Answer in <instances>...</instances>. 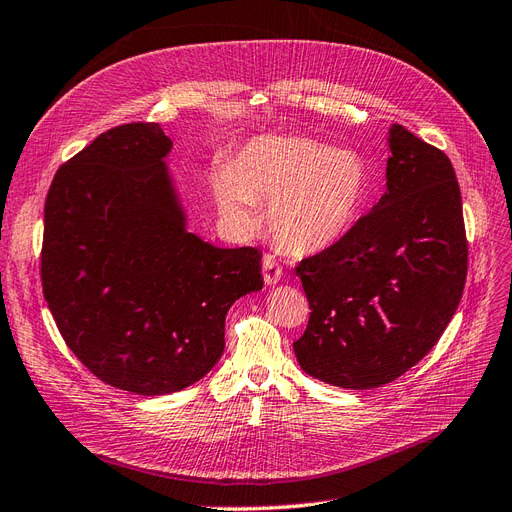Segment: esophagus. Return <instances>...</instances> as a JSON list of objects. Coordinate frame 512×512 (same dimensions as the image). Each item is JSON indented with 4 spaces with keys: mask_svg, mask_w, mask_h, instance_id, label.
I'll return each mask as SVG.
<instances>
[{
    "mask_svg": "<svg viewBox=\"0 0 512 512\" xmlns=\"http://www.w3.org/2000/svg\"><path fill=\"white\" fill-rule=\"evenodd\" d=\"M263 280H266V285H276L280 278H283V268L278 266V261L272 255H263Z\"/></svg>",
    "mask_w": 512,
    "mask_h": 512,
    "instance_id": "esophagus-1",
    "label": "esophagus"
}]
</instances>
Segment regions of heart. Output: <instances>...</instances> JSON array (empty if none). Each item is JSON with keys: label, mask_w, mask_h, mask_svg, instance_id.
<instances>
[{"label": "heart", "mask_w": 512, "mask_h": 512, "mask_svg": "<svg viewBox=\"0 0 512 512\" xmlns=\"http://www.w3.org/2000/svg\"><path fill=\"white\" fill-rule=\"evenodd\" d=\"M210 193L225 223L240 234L257 227V202H270L274 240L293 255H312L355 227L370 195V168L346 148L266 134L244 142L232 163L212 168Z\"/></svg>", "instance_id": "b5f03b06"}]
</instances>
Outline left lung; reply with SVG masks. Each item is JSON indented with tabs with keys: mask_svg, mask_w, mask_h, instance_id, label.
I'll list each match as a JSON object with an SVG mask.
<instances>
[{
	"mask_svg": "<svg viewBox=\"0 0 512 512\" xmlns=\"http://www.w3.org/2000/svg\"><path fill=\"white\" fill-rule=\"evenodd\" d=\"M387 191L338 244L302 259L300 368L344 389L387 385L421 361L464 293L468 242L449 157L391 125Z\"/></svg>",
	"mask_w": 512,
	"mask_h": 512,
	"instance_id": "8db88e82",
	"label": "left lung"
}]
</instances>
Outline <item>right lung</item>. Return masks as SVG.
Listing matches in <instances>:
<instances>
[{
  "mask_svg": "<svg viewBox=\"0 0 512 512\" xmlns=\"http://www.w3.org/2000/svg\"><path fill=\"white\" fill-rule=\"evenodd\" d=\"M157 123L97 136L44 204L42 289L72 353L138 395L183 391L219 364L225 315L263 287L261 253L189 232Z\"/></svg>",
  "mask_w": 512,
  "mask_h": 512,
  "instance_id": "add662e5",
  "label": "right lung"
}]
</instances>
